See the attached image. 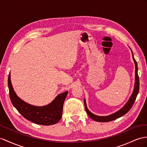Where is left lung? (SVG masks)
<instances>
[{"mask_svg": "<svg viewBox=\"0 0 147 147\" xmlns=\"http://www.w3.org/2000/svg\"><path fill=\"white\" fill-rule=\"evenodd\" d=\"M131 53H132V57H133V60H134V63H135V82L134 90H133V92H132L131 96H130V98L128 99L127 102L125 103V105H124V106L122 107V108L120 109L119 110H118L117 112L111 114V115H107V116L96 115H95V114L90 112L87 107V103H86L85 99H84V105H85V110H86V112H87L88 116L90 117L92 119H93L96 121H99V122H108V121L114 120L115 119H119V118H120L121 117L123 116L125 114H126L128 112V111L131 109L132 106H133L134 103L136 100V98H137V96L138 94L140 83H139V78H138V76L137 63V62H136L135 59H134V54H133V52H132V51H131Z\"/></svg>", "mask_w": 147, "mask_h": 147, "instance_id": "left-lung-1", "label": "left lung"}]
</instances>
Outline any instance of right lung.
I'll return each instance as SVG.
<instances>
[{
  "label": "right lung",
  "instance_id": "add662e5",
  "mask_svg": "<svg viewBox=\"0 0 147 147\" xmlns=\"http://www.w3.org/2000/svg\"><path fill=\"white\" fill-rule=\"evenodd\" d=\"M8 87L12 105L25 119L36 124L51 125L57 123L62 118L63 103L68 91L59 94L49 104L38 107L28 104L17 95L11 83L10 73L8 77Z\"/></svg>",
  "mask_w": 147,
  "mask_h": 147
}]
</instances>
